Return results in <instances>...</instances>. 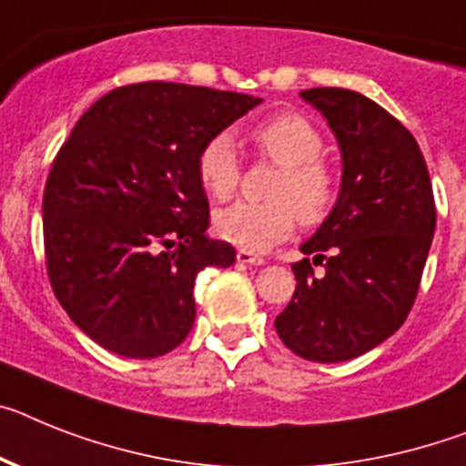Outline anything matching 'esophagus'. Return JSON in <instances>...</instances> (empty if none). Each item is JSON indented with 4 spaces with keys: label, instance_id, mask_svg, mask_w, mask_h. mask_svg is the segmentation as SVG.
Segmentation results:
<instances>
[{
    "label": "esophagus",
    "instance_id": "obj_1",
    "mask_svg": "<svg viewBox=\"0 0 466 466\" xmlns=\"http://www.w3.org/2000/svg\"><path fill=\"white\" fill-rule=\"evenodd\" d=\"M237 263H241V265H263L265 260L260 256H256L253 251L239 248V251H237Z\"/></svg>",
    "mask_w": 466,
    "mask_h": 466
}]
</instances>
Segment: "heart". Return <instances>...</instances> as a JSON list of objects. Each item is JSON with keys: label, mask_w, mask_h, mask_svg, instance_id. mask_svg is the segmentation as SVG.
Instances as JSON below:
<instances>
[{"label": "heart", "mask_w": 466, "mask_h": 466, "mask_svg": "<svg viewBox=\"0 0 466 466\" xmlns=\"http://www.w3.org/2000/svg\"><path fill=\"white\" fill-rule=\"evenodd\" d=\"M260 156L279 166L268 203L237 201L215 213V232L246 251H265L284 241L296 227H315L334 208L339 197L334 167L322 158L327 139L308 116L279 111L251 127ZM198 182L210 197L225 201L241 182V160L232 135L208 137L197 156Z\"/></svg>", "instance_id": "1"}]
</instances>
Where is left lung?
Listing matches in <instances>:
<instances>
[{
	"mask_svg": "<svg viewBox=\"0 0 466 466\" xmlns=\"http://www.w3.org/2000/svg\"><path fill=\"white\" fill-rule=\"evenodd\" d=\"M300 96L334 130L343 179L329 218L300 246L306 258L291 265L296 291L275 329L299 358L343 362L408 319L431 248L436 203L420 144L377 101L341 87ZM315 264L325 272L315 273Z\"/></svg>",
	"mask_w": 466,
	"mask_h": 466,
	"instance_id": "1",
	"label": "left lung"
}]
</instances>
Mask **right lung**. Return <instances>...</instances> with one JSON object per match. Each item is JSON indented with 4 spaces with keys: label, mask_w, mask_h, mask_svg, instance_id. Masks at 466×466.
I'll use <instances>...</instances> for the list:
<instances>
[{
    "label": "right lung",
    "mask_w": 466,
    "mask_h": 466,
    "mask_svg": "<svg viewBox=\"0 0 466 466\" xmlns=\"http://www.w3.org/2000/svg\"><path fill=\"white\" fill-rule=\"evenodd\" d=\"M258 104L248 94L137 82L77 120L46 177L42 229L54 296L92 341L135 360L185 341L198 272L237 258L206 237L198 148Z\"/></svg>",
    "instance_id": "add662e5"
}]
</instances>
